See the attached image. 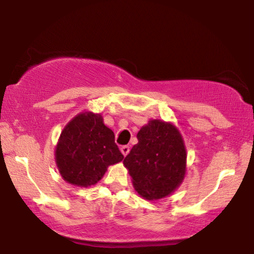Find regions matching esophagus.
<instances>
[{
  "mask_svg": "<svg viewBox=\"0 0 254 254\" xmlns=\"http://www.w3.org/2000/svg\"><path fill=\"white\" fill-rule=\"evenodd\" d=\"M121 150H122V153H123V155L127 156V154H129V151H130V147H129V145H122Z\"/></svg>",
  "mask_w": 254,
  "mask_h": 254,
  "instance_id": "obj_1",
  "label": "esophagus"
}]
</instances>
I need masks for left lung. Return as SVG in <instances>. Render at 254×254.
I'll use <instances>...</instances> for the list:
<instances>
[{
	"mask_svg": "<svg viewBox=\"0 0 254 254\" xmlns=\"http://www.w3.org/2000/svg\"><path fill=\"white\" fill-rule=\"evenodd\" d=\"M138 143L125 156L124 165L135 190L147 199L168 196L185 176L186 150L176 127L150 121L137 133Z\"/></svg>",
	"mask_w": 254,
	"mask_h": 254,
	"instance_id": "left-lung-1",
	"label": "left lung"
}]
</instances>
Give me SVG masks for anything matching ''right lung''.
Wrapping results in <instances>:
<instances>
[{"instance_id": "add662e5", "label": "right lung", "mask_w": 254, "mask_h": 254, "mask_svg": "<svg viewBox=\"0 0 254 254\" xmlns=\"http://www.w3.org/2000/svg\"><path fill=\"white\" fill-rule=\"evenodd\" d=\"M124 159L115 142V133L103 117L81 113L64 127L56 148V162L63 179L72 185H94L106 168Z\"/></svg>"}]
</instances>
